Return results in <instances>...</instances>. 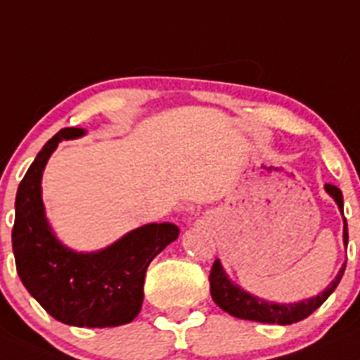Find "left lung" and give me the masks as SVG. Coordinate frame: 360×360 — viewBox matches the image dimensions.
Listing matches in <instances>:
<instances>
[{"mask_svg":"<svg viewBox=\"0 0 360 360\" xmlns=\"http://www.w3.org/2000/svg\"><path fill=\"white\" fill-rule=\"evenodd\" d=\"M325 193L336 201L338 208H340L341 215H343V244L348 245V224L343 212V194H341V191L336 186H332V184H325ZM345 269H347V263H343V266L340 269L338 276L334 277V281H332L323 292L318 293V295L299 300V302L281 304L269 302V300H263L259 297H255L249 292H245V290H242L240 286L235 285L233 281L229 279L226 270L222 269L221 262L215 259L210 272V293L214 302L222 311L231 314V316L242 318V320L262 321V323L292 325L309 316L313 311H316L330 297V293L340 285Z\"/></svg>","mask_w":360,"mask_h":360,"instance_id":"1","label":"left lung"}]
</instances>
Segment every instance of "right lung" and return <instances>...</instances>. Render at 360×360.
<instances>
[{
    "mask_svg": "<svg viewBox=\"0 0 360 360\" xmlns=\"http://www.w3.org/2000/svg\"><path fill=\"white\" fill-rule=\"evenodd\" d=\"M84 134L77 127L61 129L24 174L15 196L13 256L22 285L54 320L74 327H118L139 314L146 269L180 229L171 222H150L101 251L67 248L46 217L42 174L60 141Z\"/></svg>",
    "mask_w": 360,
    "mask_h": 360,
    "instance_id": "add662e5",
    "label": "right lung"
}]
</instances>
